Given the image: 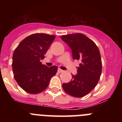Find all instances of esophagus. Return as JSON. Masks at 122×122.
<instances>
[{
	"instance_id": "1",
	"label": "esophagus",
	"mask_w": 122,
	"mask_h": 122,
	"mask_svg": "<svg viewBox=\"0 0 122 122\" xmlns=\"http://www.w3.org/2000/svg\"><path fill=\"white\" fill-rule=\"evenodd\" d=\"M58 72H59V73H62V72H63V70H62V69L58 68Z\"/></svg>"
}]
</instances>
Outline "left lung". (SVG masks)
Returning a JSON list of instances; mask_svg holds the SVG:
<instances>
[{
	"label": "left lung",
	"mask_w": 122,
	"mask_h": 122,
	"mask_svg": "<svg viewBox=\"0 0 122 122\" xmlns=\"http://www.w3.org/2000/svg\"><path fill=\"white\" fill-rule=\"evenodd\" d=\"M61 39L71 49L73 60L80 61L77 73L72 74L68 83H63L64 91L74 97H83L97 85L102 71L98 48L93 41L82 33L62 35Z\"/></svg>",
	"instance_id": "8db88e82"
}]
</instances>
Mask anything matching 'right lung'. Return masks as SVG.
I'll return each instance as SVG.
<instances>
[{
    "label": "right lung",
    "instance_id": "1",
    "mask_svg": "<svg viewBox=\"0 0 122 122\" xmlns=\"http://www.w3.org/2000/svg\"><path fill=\"white\" fill-rule=\"evenodd\" d=\"M55 38V35L46 33L32 34L24 38L14 51V77L27 93L36 94L44 91L57 71V66L48 67L40 62Z\"/></svg>",
    "mask_w": 122,
    "mask_h": 122
}]
</instances>
